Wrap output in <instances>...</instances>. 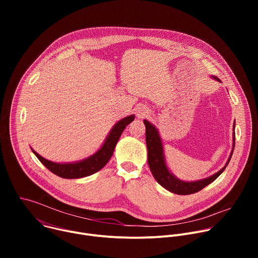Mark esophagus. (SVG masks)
<instances>
[{"label": "esophagus", "instance_id": "1", "mask_svg": "<svg viewBox=\"0 0 258 258\" xmlns=\"http://www.w3.org/2000/svg\"><path fill=\"white\" fill-rule=\"evenodd\" d=\"M147 113H148V112H147V110L145 109V108H139L138 109V111H137V116L139 117V118H143V117H145L146 115H147Z\"/></svg>", "mask_w": 258, "mask_h": 258}]
</instances>
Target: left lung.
<instances>
[{
  "instance_id": "8db88e82",
  "label": "left lung",
  "mask_w": 258,
  "mask_h": 258,
  "mask_svg": "<svg viewBox=\"0 0 258 258\" xmlns=\"http://www.w3.org/2000/svg\"><path fill=\"white\" fill-rule=\"evenodd\" d=\"M213 80L220 82L219 79L216 77H211ZM144 124L146 126V144L147 149H148V164L150 167V170L157 180L159 185H161L164 189L168 190L171 193L177 194V195H190L199 192L203 188H205L210 182H212L214 179H216L223 171L226 169L227 165L229 164L231 157L233 155V151L231 152V155L229 157L228 162L226 165L217 171L216 173L212 174L211 176H208L206 178L195 180V181H185L177 178L174 176L169 169L167 168L165 157H164V151L163 146L161 142V138L159 136V133L157 128L150 123L148 120H144ZM233 148L235 147V125H234V135H233Z\"/></svg>"
}]
</instances>
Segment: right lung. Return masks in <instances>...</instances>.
<instances>
[{"mask_svg": "<svg viewBox=\"0 0 258 258\" xmlns=\"http://www.w3.org/2000/svg\"><path fill=\"white\" fill-rule=\"evenodd\" d=\"M135 119V115H130L121 120H119L113 128L110 131L108 137L106 138L104 144L101 148L90 157L83 159L79 162H71V163H56L50 160L45 159L40 154L36 153L34 150L32 152L34 155L39 158V160L54 174L63 177V178H81L88 175H91L100 169H102L109 159L111 158L115 146L126 127Z\"/></svg>", "mask_w": 258, "mask_h": 258, "instance_id": "right-lung-1", "label": "right lung"}]
</instances>
